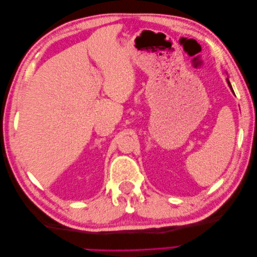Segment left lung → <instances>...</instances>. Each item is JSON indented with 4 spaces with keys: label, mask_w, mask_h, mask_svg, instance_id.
<instances>
[{
    "label": "left lung",
    "mask_w": 257,
    "mask_h": 257,
    "mask_svg": "<svg viewBox=\"0 0 257 257\" xmlns=\"http://www.w3.org/2000/svg\"><path fill=\"white\" fill-rule=\"evenodd\" d=\"M227 83H228V85H229V88H230V89H231V91H232V88H231V84H230V82H229L228 78H227ZM232 92H234V91H232Z\"/></svg>",
    "instance_id": "8db88e82"
}]
</instances>
